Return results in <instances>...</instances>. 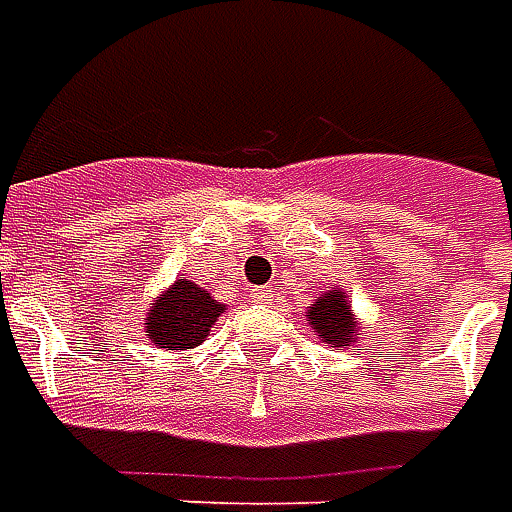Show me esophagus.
I'll return each mask as SVG.
<instances>
[{"instance_id": "1", "label": "esophagus", "mask_w": 512, "mask_h": 512, "mask_svg": "<svg viewBox=\"0 0 512 512\" xmlns=\"http://www.w3.org/2000/svg\"><path fill=\"white\" fill-rule=\"evenodd\" d=\"M252 300H257V303H272V289L257 286V289H252Z\"/></svg>"}]
</instances>
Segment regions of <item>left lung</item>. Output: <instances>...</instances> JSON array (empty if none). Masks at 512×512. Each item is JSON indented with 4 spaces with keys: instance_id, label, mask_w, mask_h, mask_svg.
Instances as JSON below:
<instances>
[{
    "instance_id": "1",
    "label": "left lung",
    "mask_w": 512,
    "mask_h": 512,
    "mask_svg": "<svg viewBox=\"0 0 512 512\" xmlns=\"http://www.w3.org/2000/svg\"><path fill=\"white\" fill-rule=\"evenodd\" d=\"M306 317H309V326L317 331V337L331 348L357 343L360 323H357V317L351 311V300L343 289H331L323 297H317V303H311Z\"/></svg>"
}]
</instances>
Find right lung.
I'll return each instance as SVG.
<instances>
[{
    "label": "right lung",
    "instance_id": "right-lung-1",
    "mask_svg": "<svg viewBox=\"0 0 512 512\" xmlns=\"http://www.w3.org/2000/svg\"><path fill=\"white\" fill-rule=\"evenodd\" d=\"M223 314V303L192 280H175L161 297H155L144 317V334L164 351H186L206 340V334Z\"/></svg>",
    "mask_w": 512,
    "mask_h": 512
}]
</instances>
